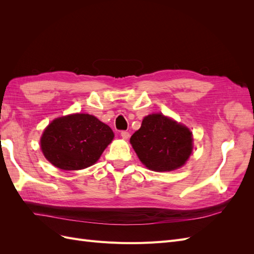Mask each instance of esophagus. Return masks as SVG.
Instances as JSON below:
<instances>
[{
    "instance_id": "1",
    "label": "esophagus",
    "mask_w": 254,
    "mask_h": 254,
    "mask_svg": "<svg viewBox=\"0 0 254 254\" xmlns=\"http://www.w3.org/2000/svg\"><path fill=\"white\" fill-rule=\"evenodd\" d=\"M121 135H122L123 139H124V140H127V139H129L130 133H129L128 131H125V130H123V131H121Z\"/></svg>"
}]
</instances>
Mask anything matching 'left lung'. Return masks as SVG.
I'll list each match as a JSON object with an SVG mask.
<instances>
[{
    "label": "left lung",
    "mask_w": 254,
    "mask_h": 254,
    "mask_svg": "<svg viewBox=\"0 0 254 254\" xmlns=\"http://www.w3.org/2000/svg\"><path fill=\"white\" fill-rule=\"evenodd\" d=\"M141 162L155 172H171L181 167L193 149L190 130L163 114L144 118L141 128L130 137Z\"/></svg>",
    "instance_id": "1"
}]
</instances>
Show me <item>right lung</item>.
I'll return each mask as SVG.
<instances>
[{"label": "right lung", "mask_w": 254, "mask_h": 254, "mask_svg": "<svg viewBox=\"0 0 254 254\" xmlns=\"http://www.w3.org/2000/svg\"><path fill=\"white\" fill-rule=\"evenodd\" d=\"M111 128L90 114L54 120L44 130V157L60 170L77 171L93 165L113 139Z\"/></svg>", "instance_id": "obj_1"}]
</instances>
